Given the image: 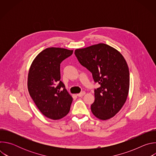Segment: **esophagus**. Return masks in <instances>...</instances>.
Masks as SVG:
<instances>
[{
  "label": "esophagus",
  "mask_w": 156,
  "mask_h": 156,
  "mask_svg": "<svg viewBox=\"0 0 156 156\" xmlns=\"http://www.w3.org/2000/svg\"><path fill=\"white\" fill-rule=\"evenodd\" d=\"M85 92L84 91H83V92H81V93H79V94H77V96H78V97H83L84 94H85Z\"/></svg>",
  "instance_id": "esophagus-1"
}]
</instances>
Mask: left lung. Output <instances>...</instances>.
Masks as SVG:
<instances>
[{"label": "left lung", "mask_w": 156, "mask_h": 156, "mask_svg": "<svg viewBox=\"0 0 156 156\" xmlns=\"http://www.w3.org/2000/svg\"><path fill=\"white\" fill-rule=\"evenodd\" d=\"M75 54L101 85L94 90L92 113L102 120L113 117L123 106L129 93V73L125 58L117 49L104 43L77 49Z\"/></svg>", "instance_id": "8db88e82"}]
</instances>
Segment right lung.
Listing matches in <instances>:
<instances>
[{"mask_svg":"<svg viewBox=\"0 0 156 156\" xmlns=\"http://www.w3.org/2000/svg\"><path fill=\"white\" fill-rule=\"evenodd\" d=\"M73 50L49 48L33 60L28 75V90L41 112L52 120L67 115L73 101L60 80V63L73 54ZM64 89L62 90L61 87Z\"/></svg>","mask_w":156,"mask_h":156,"instance_id":"add662e5","label":"right lung"}]
</instances>
